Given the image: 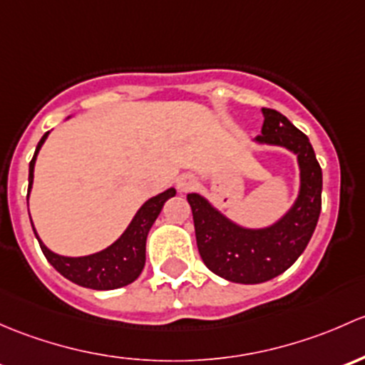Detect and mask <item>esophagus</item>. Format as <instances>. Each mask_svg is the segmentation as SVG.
<instances>
[{
  "instance_id": "1",
  "label": "esophagus",
  "mask_w": 365,
  "mask_h": 365,
  "mask_svg": "<svg viewBox=\"0 0 365 365\" xmlns=\"http://www.w3.org/2000/svg\"><path fill=\"white\" fill-rule=\"evenodd\" d=\"M195 186H197V178L193 174H182L178 179V190L181 193H187V191L195 190Z\"/></svg>"
}]
</instances>
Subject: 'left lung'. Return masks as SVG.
Returning <instances> with one entry per match:
<instances>
[{
	"label": "left lung",
	"mask_w": 365,
	"mask_h": 365,
	"mask_svg": "<svg viewBox=\"0 0 365 365\" xmlns=\"http://www.w3.org/2000/svg\"><path fill=\"white\" fill-rule=\"evenodd\" d=\"M258 145H276L294 153L299 165V193L292 207L269 227L235 223L198 193L187 195L198 253L209 270L240 284H258L279 276L304 253L322 210V168L309 138L283 114L262 108Z\"/></svg>",
	"instance_id": "left-lung-1"
}]
</instances>
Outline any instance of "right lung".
I'll list each match as a JSON object with an SVG mask.
<instances>
[{
	"instance_id": "add662e5",
	"label": "right lung",
	"mask_w": 365,
	"mask_h": 365,
	"mask_svg": "<svg viewBox=\"0 0 365 365\" xmlns=\"http://www.w3.org/2000/svg\"><path fill=\"white\" fill-rule=\"evenodd\" d=\"M48 133H51V131H47V133L40 138L38 145H36L35 156H33L31 163H29L28 200L33 187V178H35L36 156H38L43 142L47 140ZM172 197H175L174 187H168L163 193L149 198V200L144 202L142 207L135 212L133 220L130 221L126 230L123 232L110 246H107L101 251H96V253L93 255H86V257H63V255L54 253V251L48 250V247L42 242V239L38 237L33 221L31 227L36 239H38L45 258H47L48 264L54 267L61 276H65L66 279L78 284V287L91 288V290H115V288H121L133 283V281L140 276L142 269H144L145 265V240H148V234L149 230H151L153 223L156 221V217L160 216L165 202Z\"/></svg>"
}]
</instances>
